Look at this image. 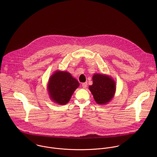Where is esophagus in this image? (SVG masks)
<instances>
[{
	"instance_id": "1",
	"label": "esophagus",
	"mask_w": 157,
	"mask_h": 157,
	"mask_svg": "<svg viewBox=\"0 0 157 157\" xmlns=\"http://www.w3.org/2000/svg\"><path fill=\"white\" fill-rule=\"evenodd\" d=\"M87 85H88L87 82H85V83H82V87H83L84 89H86V88Z\"/></svg>"
}]
</instances>
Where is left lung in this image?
Returning <instances> with one entry per match:
<instances>
[{"label": "left lung", "mask_w": 157, "mask_h": 157, "mask_svg": "<svg viewBox=\"0 0 157 157\" xmlns=\"http://www.w3.org/2000/svg\"><path fill=\"white\" fill-rule=\"evenodd\" d=\"M93 84L89 89L95 102L98 105L108 104L114 97L116 90V84L114 80L109 75L95 73L92 77Z\"/></svg>", "instance_id": "1"}]
</instances>
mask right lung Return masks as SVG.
I'll return each mask as SVG.
<instances>
[{
  "instance_id": "add662e5",
  "label": "right lung",
  "mask_w": 157,
  "mask_h": 157,
  "mask_svg": "<svg viewBox=\"0 0 157 157\" xmlns=\"http://www.w3.org/2000/svg\"><path fill=\"white\" fill-rule=\"evenodd\" d=\"M47 85L50 99L56 104L65 105L80 84L69 72L57 70L51 75Z\"/></svg>"
}]
</instances>
